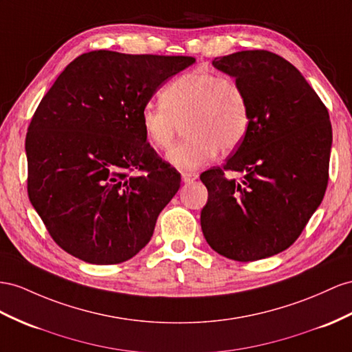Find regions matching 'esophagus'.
I'll use <instances>...</instances> for the list:
<instances>
[{
  "mask_svg": "<svg viewBox=\"0 0 352 352\" xmlns=\"http://www.w3.org/2000/svg\"><path fill=\"white\" fill-rule=\"evenodd\" d=\"M182 179H183V183H193L197 179V174L196 173H183Z\"/></svg>",
  "mask_w": 352,
  "mask_h": 352,
  "instance_id": "esophagus-1",
  "label": "esophagus"
}]
</instances>
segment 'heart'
Wrapping results in <instances>:
<instances>
[{
	"instance_id": "heart-1",
	"label": "heart",
	"mask_w": 352,
	"mask_h": 352,
	"mask_svg": "<svg viewBox=\"0 0 352 352\" xmlns=\"http://www.w3.org/2000/svg\"><path fill=\"white\" fill-rule=\"evenodd\" d=\"M162 104L141 108L140 124L155 150H168L186 126L188 138L169 151L168 162L177 169L193 170L230 151L245 138L250 104L241 85L212 71L196 69L170 82L160 95Z\"/></svg>"
}]
</instances>
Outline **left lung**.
Instances as JSON below:
<instances>
[{
    "instance_id": "8db88e82",
    "label": "left lung",
    "mask_w": 352,
    "mask_h": 352,
    "mask_svg": "<svg viewBox=\"0 0 352 352\" xmlns=\"http://www.w3.org/2000/svg\"><path fill=\"white\" fill-rule=\"evenodd\" d=\"M244 89L250 128L221 168L201 174L208 202L201 228L210 247L236 262L287 250L318 208L329 182L331 123L300 71L267 50L215 58ZM226 172H241L239 180Z\"/></svg>"
}]
</instances>
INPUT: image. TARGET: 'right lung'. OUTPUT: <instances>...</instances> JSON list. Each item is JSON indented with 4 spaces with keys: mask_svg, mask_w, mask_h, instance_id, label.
<instances>
[{
    "mask_svg": "<svg viewBox=\"0 0 352 352\" xmlns=\"http://www.w3.org/2000/svg\"><path fill=\"white\" fill-rule=\"evenodd\" d=\"M192 56L83 53L26 133L28 196L56 244L83 262H126L148 244L179 173L144 137L140 113Z\"/></svg>",
    "mask_w": 352,
    "mask_h": 352,
    "instance_id": "obj_1",
    "label": "right lung"
}]
</instances>
